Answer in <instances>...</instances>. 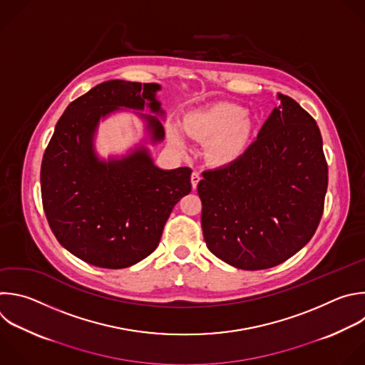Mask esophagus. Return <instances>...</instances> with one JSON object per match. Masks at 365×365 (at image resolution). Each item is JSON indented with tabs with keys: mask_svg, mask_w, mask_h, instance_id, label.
<instances>
[{
	"mask_svg": "<svg viewBox=\"0 0 365 365\" xmlns=\"http://www.w3.org/2000/svg\"><path fill=\"white\" fill-rule=\"evenodd\" d=\"M190 182H192V187H193V189H196L197 183L200 182V175H199L197 172H193V173H192V176H190Z\"/></svg>",
	"mask_w": 365,
	"mask_h": 365,
	"instance_id": "obj_1",
	"label": "esophagus"
}]
</instances>
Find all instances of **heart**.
<instances>
[{"label":"heart","instance_id":"obj_1","mask_svg":"<svg viewBox=\"0 0 365 365\" xmlns=\"http://www.w3.org/2000/svg\"><path fill=\"white\" fill-rule=\"evenodd\" d=\"M183 125L190 136L209 140L206 158L219 166L229 165L245 153L254 128L245 110L230 103H216L193 111L185 117ZM170 140L178 146L183 145V139L178 133H172Z\"/></svg>","mask_w":365,"mask_h":365}]
</instances>
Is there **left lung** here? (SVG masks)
Wrapping results in <instances>:
<instances>
[{
  "instance_id": "left-lung-1",
  "label": "left lung",
  "mask_w": 365,
  "mask_h": 365,
  "mask_svg": "<svg viewBox=\"0 0 365 365\" xmlns=\"http://www.w3.org/2000/svg\"><path fill=\"white\" fill-rule=\"evenodd\" d=\"M257 140L237 160L202 173V229L209 251L247 271L277 267L314 236L328 165L314 117L278 94Z\"/></svg>"
}]
</instances>
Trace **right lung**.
Listing matches in <instances>:
<instances>
[{"label": "right lung", "instance_id": "1", "mask_svg": "<svg viewBox=\"0 0 365 365\" xmlns=\"http://www.w3.org/2000/svg\"><path fill=\"white\" fill-rule=\"evenodd\" d=\"M155 83L110 80L68 104L41 163V199L60 244L81 261L107 269L132 267L159 245L173 206L192 190L189 168L162 170L145 148L100 162L93 135L100 117L118 107L163 114ZM153 142L165 138L155 115H143Z\"/></svg>", "mask_w": 365, "mask_h": 365}]
</instances>
